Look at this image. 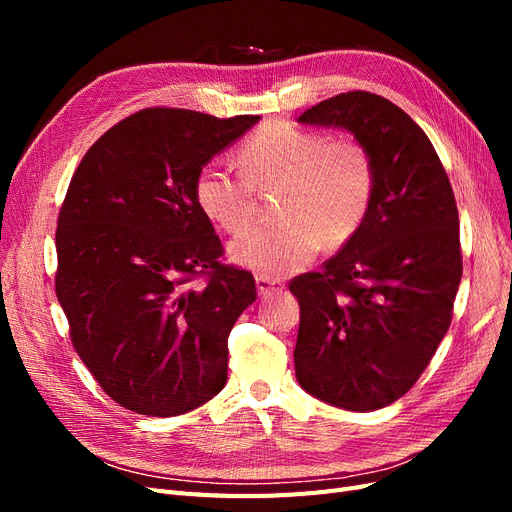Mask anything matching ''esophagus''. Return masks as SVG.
Listing matches in <instances>:
<instances>
[{"instance_id": "1", "label": "esophagus", "mask_w": 512, "mask_h": 512, "mask_svg": "<svg viewBox=\"0 0 512 512\" xmlns=\"http://www.w3.org/2000/svg\"><path fill=\"white\" fill-rule=\"evenodd\" d=\"M256 288L260 297H273V294H282L284 292V282L280 280H271V277H256Z\"/></svg>"}]
</instances>
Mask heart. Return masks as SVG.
Segmentation results:
<instances>
[{
  "label": "heart",
  "instance_id": "1",
  "mask_svg": "<svg viewBox=\"0 0 512 512\" xmlns=\"http://www.w3.org/2000/svg\"><path fill=\"white\" fill-rule=\"evenodd\" d=\"M241 173L207 162L194 177V198L209 220L241 235L256 220V190H275V226L256 228L232 243L239 265L262 277L305 269L320 245L337 250L363 228L376 196V162L356 138H331L318 130L271 121L239 153Z\"/></svg>",
  "mask_w": 512,
  "mask_h": 512
}]
</instances>
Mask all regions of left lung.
<instances>
[{
	"label": "left lung",
	"instance_id": "left-lung-1",
	"mask_svg": "<svg viewBox=\"0 0 512 512\" xmlns=\"http://www.w3.org/2000/svg\"><path fill=\"white\" fill-rule=\"evenodd\" d=\"M299 121L350 130L376 162L359 235L288 284L301 307L299 384L331 406L371 412L412 389L451 327L463 271L455 194L427 134L391 100L346 91Z\"/></svg>",
	"mask_w": 512,
	"mask_h": 512
}]
</instances>
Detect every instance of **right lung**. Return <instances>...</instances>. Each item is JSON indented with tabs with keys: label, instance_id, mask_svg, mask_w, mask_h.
I'll list each match as a JSON object with an SVG mask.
<instances>
[{
	"label": "right lung",
	"instance_id": "obj_1",
	"mask_svg": "<svg viewBox=\"0 0 512 512\" xmlns=\"http://www.w3.org/2000/svg\"><path fill=\"white\" fill-rule=\"evenodd\" d=\"M258 115L143 108L87 149L57 218L55 292L102 391L145 416L218 395L228 335L256 301L250 271L194 198V177Z\"/></svg>",
	"mask_w": 512,
	"mask_h": 512
}]
</instances>
